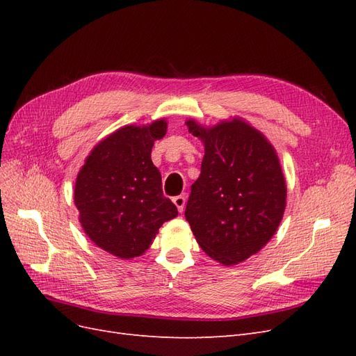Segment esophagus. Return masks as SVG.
Instances as JSON below:
<instances>
[{
  "instance_id": "obj_1",
  "label": "esophagus",
  "mask_w": 356,
  "mask_h": 356,
  "mask_svg": "<svg viewBox=\"0 0 356 356\" xmlns=\"http://www.w3.org/2000/svg\"><path fill=\"white\" fill-rule=\"evenodd\" d=\"M172 200H174V203H175V207L178 208V211H179V212H182V211H184V207H186V202H187V197H186V195H179V196L174 197V199H172Z\"/></svg>"
}]
</instances>
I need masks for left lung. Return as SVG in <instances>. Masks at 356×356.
<instances>
[{"mask_svg": "<svg viewBox=\"0 0 356 356\" xmlns=\"http://www.w3.org/2000/svg\"><path fill=\"white\" fill-rule=\"evenodd\" d=\"M186 124L204 144L186 220L211 258L224 266L242 263L272 239L284 217L286 184L277 154L242 118L212 127Z\"/></svg>", "mask_w": 356, "mask_h": 356, "instance_id": "1", "label": "left lung"}]
</instances>
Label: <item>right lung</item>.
I'll return each mask as SVG.
<instances>
[{
	"mask_svg": "<svg viewBox=\"0 0 356 356\" xmlns=\"http://www.w3.org/2000/svg\"><path fill=\"white\" fill-rule=\"evenodd\" d=\"M166 129V120L118 129L92 149L75 179L74 203L84 233L118 258L143 255L161 224L178 215L152 161L154 141Z\"/></svg>",
	"mask_w": 356,
	"mask_h": 356,
	"instance_id": "obj_1",
	"label": "right lung"
}]
</instances>
